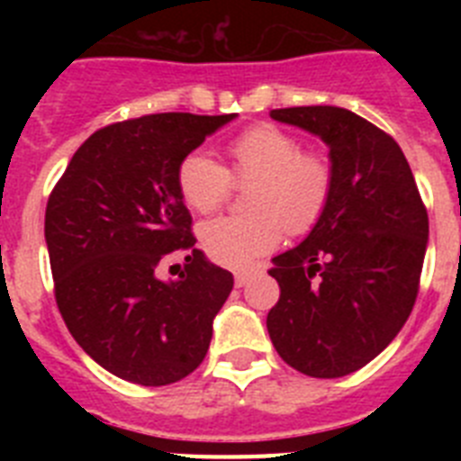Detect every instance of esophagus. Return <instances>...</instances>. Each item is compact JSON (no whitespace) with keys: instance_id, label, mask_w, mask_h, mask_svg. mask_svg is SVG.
I'll return each instance as SVG.
<instances>
[{"instance_id":"obj_1","label":"esophagus","mask_w":461,"mask_h":461,"mask_svg":"<svg viewBox=\"0 0 461 461\" xmlns=\"http://www.w3.org/2000/svg\"><path fill=\"white\" fill-rule=\"evenodd\" d=\"M256 272H258V270H256V267H244V270L235 272V286L242 288L244 284H247V281H249L251 276L256 275Z\"/></svg>"}]
</instances>
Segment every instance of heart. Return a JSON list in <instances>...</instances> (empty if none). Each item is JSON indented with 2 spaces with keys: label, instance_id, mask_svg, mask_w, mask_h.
<instances>
[{
  "label": "heart",
  "instance_id": "1",
  "mask_svg": "<svg viewBox=\"0 0 461 461\" xmlns=\"http://www.w3.org/2000/svg\"><path fill=\"white\" fill-rule=\"evenodd\" d=\"M228 168L203 149L177 166V189L191 210L210 214L249 185L251 212L212 219L201 226L203 249L214 263L240 267L267 254L284 233L304 235L323 219L335 189L332 158L319 148H303L293 131L256 122L226 142Z\"/></svg>",
  "mask_w": 461,
  "mask_h": 461
}]
</instances>
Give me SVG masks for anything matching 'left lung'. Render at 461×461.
<instances>
[{"instance_id": "8db88e82", "label": "left lung", "mask_w": 461, "mask_h": 461, "mask_svg": "<svg viewBox=\"0 0 461 461\" xmlns=\"http://www.w3.org/2000/svg\"><path fill=\"white\" fill-rule=\"evenodd\" d=\"M330 145L332 198L309 238L275 258L281 293L267 332L281 360L313 378L357 372L404 328L420 291L429 219L394 138L337 105L276 108Z\"/></svg>"}]
</instances>
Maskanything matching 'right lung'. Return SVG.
<instances>
[{
	"mask_svg": "<svg viewBox=\"0 0 461 461\" xmlns=\"http://www.w3.org/2000/svg\"><path fill=\"white\" fill-rule=\"evenodd\" d=\"M235 115L157 113L94 131L46 205L57 309L73 339L110 374L168 385L205 357L233 275L195 249L177 166ZM185 254L175 282L158 279Z\"/></svg>",
	"mask_w": 461,
	"mask_h": 461,
	"instance_id": "obj_1",
	"label": "right lung"
}]
</instances>
